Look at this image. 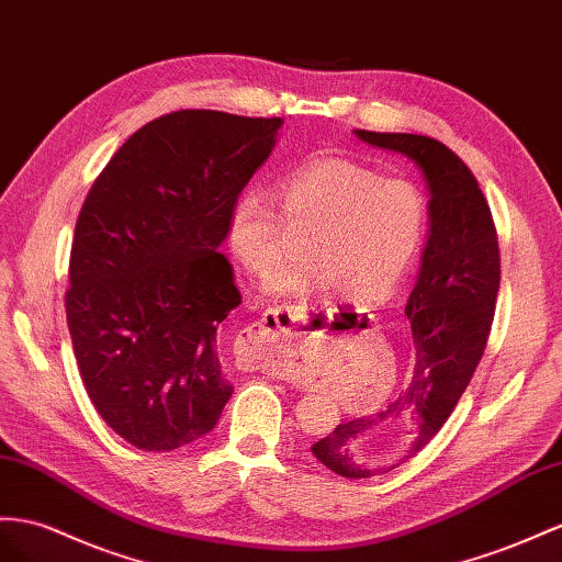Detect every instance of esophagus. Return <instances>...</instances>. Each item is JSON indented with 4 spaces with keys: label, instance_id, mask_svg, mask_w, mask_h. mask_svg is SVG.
Masks as SVG:
<instances>
[{
    "label": "esophagus",
    "instance_id": "34e87169",
    "mask_svg": "<svg viewBox=\"0 0 562 562\" xmlns=\"http://www.w3.org/2000/svg\"><path fill=\"white\" fill-rule=\"evenodd\" d=\"M308 323L311 313L306 304L268 308L249 329H244L249 366L278 380L290 378V368L282 361V356Z\"/></svg>",
    "mask_w": 562,
    "mask_h": 562
}]
</instances>
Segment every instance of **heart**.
<instances>
[{
  "mask_svg": "<svg viewBox=\"0 0 562 562\" xmlns=\"http://www.w3.org/2000/svg\"><path fill=\"white\" fill-rule=\"evenodd\" d=\"M272 201L241 192L227 211V244L263 276L282 256L284 229L301 233V256L263 282L268 294L335 286L344 299L375 304L392 296L420 249L425 199L406 180H384L349 158H315L278 182Z\"/></svg>",
  "mask_w": 562,
  "mask_h": 562,
  "instance_id": "b5f03b06",
  "label": "heart"
}]
</instances>
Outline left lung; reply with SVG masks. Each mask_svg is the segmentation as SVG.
Instances as JSON below:
<instances>
[{
  "instance_id": "left-lung-1",
  "label": "left lung",
  "mask_w": 562,
  "mask_h": 562,
  "mask_svg": "<svg viewBox=\"0 0 562 562\" xmlns=\"http://www.w3.org/2000/svg\"><path fill=\"white\" fill-rule=\"evenodd\" d=\"M353 135L370 147L411 158L429 192L427 241L406 304L413 378L384 411L341 423L311 446L325 468L361 480L406 463L449 420L486 347L501 258L480 184L449 147L408 133Z\"/></svg>"
}]
</instances>
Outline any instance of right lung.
<instances>
[{"label":"right lung","instance_id":"1","mask_svg":"<svg viewBox=\"0 0 562 562\" xmlns=\"http://www.w3.org/2000/svg\"><path fill=\"white\" fill-rule=\"evenodd\" d=\"M282 123L168 113L113 154L85 199L68 333L97 413L142 451L209 435L233 396L215 337L241 296L218 247L229 206L276 149Z\"/></svg>","mask_w":562,"mask_h":562}]
</instances>
